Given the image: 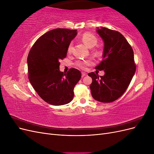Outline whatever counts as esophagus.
Returning <instances> with one entry per match:
<instances>
[{
	"instance_id": "esophagus-1",
	"label": "esophagus",
	"mask_w": 154,
	"mask_h": 154,
	"mask_svg": "<svg viewBox=\"0 0 154 154\" xmlns=\"http://www.w3.org/2000/svg\"><path fill=\"white\" fill-rule=\"evenodd\" d=\"M87 74L86 72H82V77H84L85 76H87Z\"/></svg>"
}]
</instances>
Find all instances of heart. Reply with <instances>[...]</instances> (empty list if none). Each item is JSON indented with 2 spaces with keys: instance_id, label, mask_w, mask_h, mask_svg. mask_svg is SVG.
<instances>
[{
  "instance_id": "1",
  "label": "heart",
  "mask_w": 154,
  "mask_h": 154,
  "mask_svg": "<svg viewBox=\"0 0 154 154\" xmlns=\"http://www.w3.org/2000/svg\"><path fill=\"white\" fill-rule=\"evenodd\" d=\"M82 40L87 47L92 48L96 45L97 42V39L96 36L89 32H85L82 36ZM72 44L71 43L68 47V52L70 53L72 50ZM93 64V61L91 59L88 60H80L76 62V66L82 69H85L87 67L90 66Z\"/></svg>"
}]
</instances>
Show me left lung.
Here are the masks:
<instances>
[{"mask_svg":"<svg viewBox=\"0 0 154 154\" xmlns=\"http://www.w3.org/2000/svg\"><path fill=\"white\" fill-rule=\"evenodd\" d=\"M97 32L104 42V51L103 59L95 69L104 70L105 75L88 73L92 79L90 88L94 100L110 103L118 100L127 89L136 66L133 49L122 34L106 27L97 29Z\"/></svg>","mask_w":154,"mask_h":154,"instance_id":"left-lung-1","label":"left lung"}]
</instances>
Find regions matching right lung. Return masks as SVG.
Listing matches in <instances>:
<instances>
[{"mask_svg": "<svg viewBox=\"0 0 154 154\" xmlns=\"http://www.w3.org/2000/svg\"><path fill=\"white\" fill-rule=\"evenodd\" d=\"M76 30L57 28L37 39L27 56L29 80L42 99L53 105L71 102L74 88L80 80L79 70L71 68L65 73L60 71V60L66 57L71 41Z\"/></svg>", "mask_w": 154, "mask_h": 154, "instance_id": "add662e5", "label": "right lung"}]
</instances>
